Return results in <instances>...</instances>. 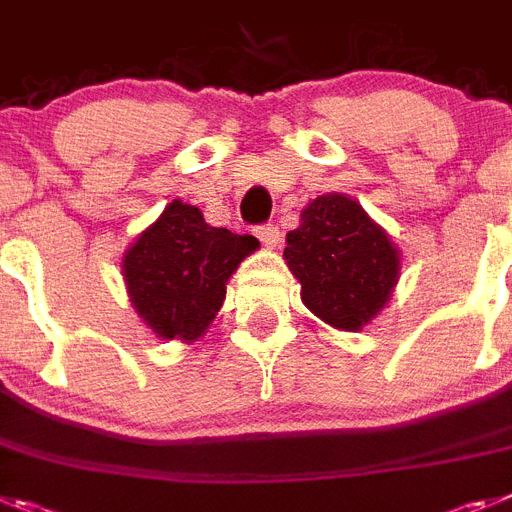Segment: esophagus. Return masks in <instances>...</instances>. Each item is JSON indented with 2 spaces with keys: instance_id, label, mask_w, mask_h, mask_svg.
<instances>
[{
  "instance_id": "34e87169",
  "label": "esophagus",
  "mask_w": 512,
  "mask_h": 512,
  "mask_svg": "<svg viewBox=\"0 0 512 512\" xmlns=\"http://www.w3.org/2000/svg\"><path fill=\"white\" fill-rule=\"evenodd\" d=\"M256 238H259L266 248H277L282 235H279V227L261 225V227H256Z\"/></svg>"
}]
</instances>
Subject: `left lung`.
<instances>
[{"label": "left lung", "instance_id": "left-lung-1", "mask_svg": "<svg viewBox=\"0 0 512 512\" xmlns=\"http://www.w3.org/2000/svg\"><path fill=\"white\" fill-rule=\"evenodd\" d=\"M285 261L313 316L362 331L399 285L401 253L391 235L347 194L316 196L287 233Z\"/></svg>", "mask_w": 512, "mask_h": 512}]
</instances>
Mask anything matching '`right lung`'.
Listing matches in <instances>:
<instances>
[{"mask_svg":"<svg viewBox=\"0 0 512 512\" xmlns=\"http://www.w3.org/2000/svg\"><path fill=\"white\" fill-rule=\"evenodd\" d=\"M256 248L253 235L212 227L199 207L173 199L124 251L131 308L160 339L199 342L225 303V285Z\"/></svg>","mask_w":512,"mask_h":512,"instance_id":"add662e5","label":"right lung"}]
</instances>
